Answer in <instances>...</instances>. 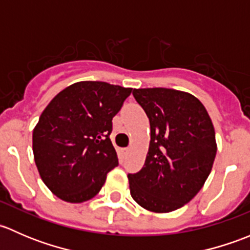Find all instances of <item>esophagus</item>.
Returning <instances> with one entry per match:
<instances>
[{
  "mask_svg": "<svg viewBox=\"0 0 250 250\" xmlns=\"http://www.w3.org/2000/svg\"><path fill=\"white\" fill-rule=\"evenodd\" d=\"M121 153H122L123 156H127L128 153H129V148H128V147H122V148H121Z\"/></svg>",
  "mask_w": 250,
  "mask_h": 250,
  "instance_id": "1",
  "label": "esophagus"
}]
</instances>
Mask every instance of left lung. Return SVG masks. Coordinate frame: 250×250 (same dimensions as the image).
I'll use <instances>...</instances> for the list:
<instances>
[{"instance_id":"left-lung-1","label":"left lung","mask_w":250,"mask_h":250,"mask_svg":"<svg viewBox=\"0 0 250 250\" xmlns=\"http://www.w3.org/2000/svg\"><path fill=\"white\" fill-rule=\"evenodd\" d=\"M150 121L151 140L140 172L128 174L130 195L143 208L169 213L202 188L216 155L215 130L202 103L169 88L133 90Z\"/></svg>"}]
</instances>
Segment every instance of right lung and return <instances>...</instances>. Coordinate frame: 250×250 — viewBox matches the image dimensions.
<instances>
[{"mask_svg":"<svg viewBox=\"0 0 250 250\" xmlns=\"http://www.w3.org/2000/svg\"><path fill=\"white\" fill-rule=\"evenodd\" d=\"M132 88L83 81L58 93L32 133V151L41 179L70 203L94 197L118 166L110 140L112 118Z\"/></svg>","mask_w":250,"mask_h":250,"instance_id":"1","label":"right lung"}]
</instances>
